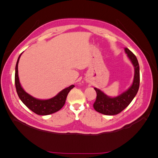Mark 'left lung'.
Instances as JSON below:
<instances>
[{
  "mask_svg": "<svg viewBox=\"0 0 158 158\" xmlns=\"http://www.w3.org/2000/svg\"><path fill=\"white\" fill-rule=\"evenodd\" d=\"M127 56L135 69V75L132 85L126 91L115 97H110L101 90L94 88L97 96L94 108L97 112L106 115H114L122 112L128 106L139 91L140 84V70L138 60L134 53L127 48H124Z\"/></svg>",
  "mask_w": 158,
  "mask_h": 158,
  "instance_id": "left-lung-1",
  "label": "left lung"
}]
</instances>
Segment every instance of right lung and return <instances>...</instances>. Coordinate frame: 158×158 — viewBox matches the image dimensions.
<instances>
[{
    "instance_id": "right-lung-1",
    "label": "right lung",
    "mask_w": 158,
    "mask_h": 158,
    "mask_svg": "<svg viewBox=\"0 0 158 158\" xmlns=\"http://www.w3.org/2000/svg\"><path fill=\"white\" fill-rule=\"evenodd\" d=\"M22 53L18 57L15 66V84L19 98L29 109H31L32 111L37 114V115H48L58 111L64 105L67 95L69 93L70 90L73 89L75 85H71L68 88H66L65 89H62V91H60L54 97L47 100L38 99L30 95L23 89L21 84H20L18 77V63Z\"/></svg>"
}]
</instances>
